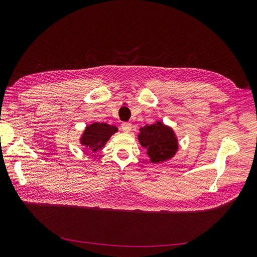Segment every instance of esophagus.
<instances>
[{
	"instance_id": "obj_1",
	"label": "esophagus",
	"mask_w": 257,
	"mask_h": 257,
	"mask_svg": "<svg viewBox=\"0 0 257 257\" xmlns=\"http://www.w3.org/2000/svg\"><path fill=\"white\" fill-rule=\"evenodd\" d=\"M121 128L123 132H125V133H128L132 130V124L130 122H123L121 124Z\"/></svg>"
}]
</instances>
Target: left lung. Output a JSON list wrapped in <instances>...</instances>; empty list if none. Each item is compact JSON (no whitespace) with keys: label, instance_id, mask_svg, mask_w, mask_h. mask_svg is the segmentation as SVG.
<instances>
[{"label":"left lung","instance_id":"1","mask_svg":"<svg viewBox=\"0 0 257 257\" xmlns=\"http://www.w3.org/2000/svg\"><path fill=\"white\" fill-rule=\"evenodd\" d=\"M138 141L146 148L152 163H162L173 158L178 150V142L174 131L162 122L142 127Z\"/></svg>","mask_w":257,"mask_h":257}]
</instances>
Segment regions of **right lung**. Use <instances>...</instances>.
Listing matches in <instances>:
<instances>
[{"label": "right lung", "mask_w": 257, "mask_h": 257, "mask_svg": "<svg viewBox=\"0 0 257 257\" xmlns=\"http://www.w3.org/2000/svg\"><path fill=\"white\" fill-rule=\"evenodd\" d=\"M115 132H118V128L113 125H109V124L106 123L94 122L91 125L85 127L81 136L80 143L87 149L96 152L98 149H102L105 144L108 142V139Z\"/></svg>", "instance_id": "right-lung-1"}]
</instances>
